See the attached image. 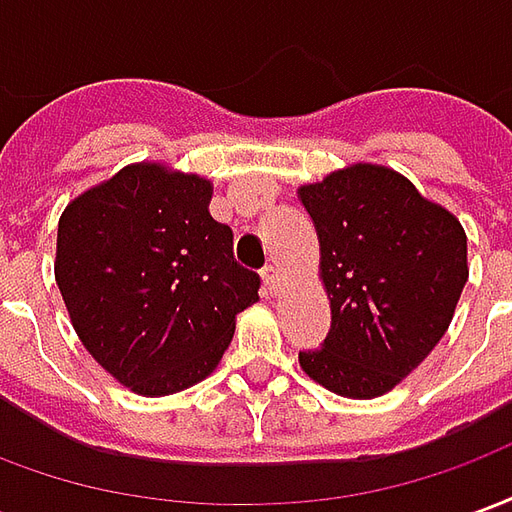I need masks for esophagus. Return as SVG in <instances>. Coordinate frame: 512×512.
I'll return each mask as SVG.
<instances>
[{
    "mask_svg": "<svg viewBox=\"0 0 512 512\" xmlns=\"http://www.w3.org/2000/svg\"><path fill=\"white\" fill-rule=\"evenodd\" d=\"M282 274H279L277 266H266L263 268V285H266V290L271 293V296H279V290H282Z\"/></svg>",
    "mask_w": 512,
    "mask_h": 512,
    "instance_id": "obj_1",
    "label": "esophagus"
}]
</instances>
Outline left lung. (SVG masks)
<instances>
[{"mask_svg":"<svg viewBox=\"0 0 512 512\" xmlns=\"http://www.w3.org/2000/svg\"><path fill=\"white\" fill-rule=\"evenodd\" d=\"M296 194L318 233V277L332 307L329 337L299 354L301 370L340 397L386 395L450 329L469 279L463 224L406 175L370 161Z\"/></svg>","mask_w":512,"mask_h":512,"instance_id":"left-lung-1","label":"left lung"}]
</instances>
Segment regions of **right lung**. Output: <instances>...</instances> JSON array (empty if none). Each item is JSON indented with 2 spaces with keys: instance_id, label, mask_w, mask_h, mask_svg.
<instances>
[{
  "instance_id": "obj_1",
  "label": "right lung",
  "mask_w": 512,
  "mask_h": 512,
  "mask_svg": "<svg viewBox=\"0 0 512 512\" xmlns=\"http://www.w3.org/2000/svg\"><path fill=\"white\" fill-rule=\"evenodd\" d=\"M213 183L134 161L73 197L57 227L54 279L82 345L134 395L211 376L260 277L235 263L233 230L208 211Z\"/></svg>"
}]
</instances>
